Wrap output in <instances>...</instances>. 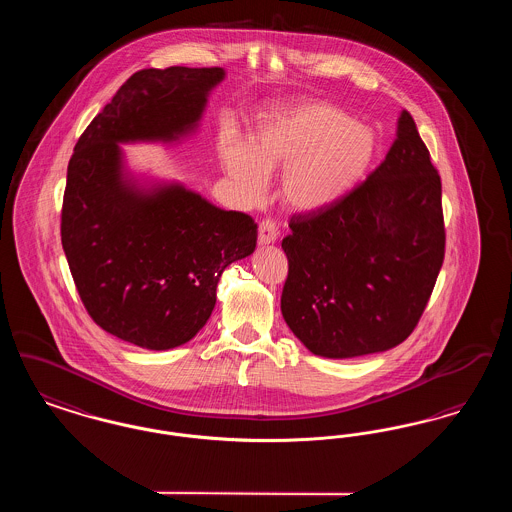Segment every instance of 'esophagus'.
I'll list each match as a JSON object with an SVG mask.
<instances>
[{
  "mask_svg": "<svg viewBox=\"0 0 512 512\" xmlns=\"http://www.w3.org/2000/svg\"><path fill=\"white\" fill-rule=\"evenodd\" d=\"M278 238V228L272 220H263L259 224V245L274 244Z\"/></svg>",
  "mask_w": 512,
  "mask_h": 512,
  "instance_id": "34e87169",
  "label": "esophagus"
}]
</instances>
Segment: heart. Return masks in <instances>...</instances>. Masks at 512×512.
Masks as SVG:
<instances>
[{"label": "heart", "mask_w": 512, "mask_h": 512, "mask_svg": "<svg viewBox=\"0 0 512 512\" xmlns=\"http://www.w3.org/2000/svg\"><path fill=\"white\" fill-rule=\"evenodd\" d=\"M378 134L338 105L303 99L259 117L253 138L220 142L224 171L247 201L263 199L280 171V199L299 215H318L355 194L378 159Z\"/></svg>", "instance_id": "heart-1"}]
</instances>
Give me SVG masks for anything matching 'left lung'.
<instances>
[{"instance_id":"1","label":"left lung","mask_w":512,"mask_h":512,"mask_svg":"<svg viewBox=\"0 0 512 512\" xmlns=\"http://www.w3.org/2000/svg\"><path fill=\"white\" fill-rule=\"evenodd\" d=\"M290 230L282 317L297 340L326 359L407 340L445 253L441 180L413 117L401 111L386 159L355 194Z\"/></svg>"}]
</instances>
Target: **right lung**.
Masks as SVG:
<instances>
[{"instance_id":"1","label":"right lung","mask_w":512,"mask_h":512,"mask_svg":"<svg viewBox=\"0 0 512 512\" xmlns=\"http://www.w3.org/2000/svg\"><path fill=\"white\" fill-rule=\"evenodd\" d=\"M224 76L220 67L132 74L69 161L61 242L76 290L105 332L151 351L205 326L220 274L255 251L257 224L176 180L134 174L121 146L194 136Z\"/></svg>"}]
</instances>
